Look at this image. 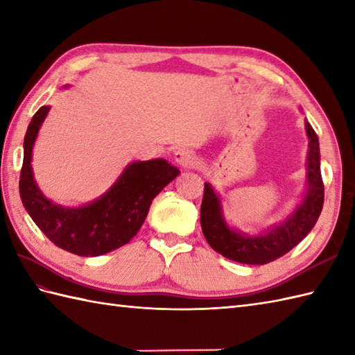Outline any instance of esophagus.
<instances>
[{
  "label": "esophagus",
  "mask_w": 355,
  "mask_h": 355,
  "mask_svg": "<svg viewBox=\"0 0 355 355\" xmlns=\"http://www.w3.org/2000/svg\"><path fill=\"white\" fill-rule=\"evenodd\" d=\"M175 159L179 165H182V167H188V165H193L196 164V156L193 155V152L187 150V148H180L175 153Z\"/></svg>",
  "instance_id": "obj_1"
}]
</instances>
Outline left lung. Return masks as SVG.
I'll return each mask as SVG.
<instances>
[{"label": "left lung", "mask_w": 355, "mask_h": 355, "mask_svg": "<svg viewBox=\"0 0 355 355\" xmlns=\"http://www.w3.org/2000/svg\"><path fill=\"white\" fill-rule=\"evenodd\" d=\"M309 135L306 156V193L302 203L281 225L261 235H246L231 230L222 214V205L211 184L205 182L200 207V225L209 246L232 261L243 264H267L286 255L302 241L316 225L324 207V182L320 175L319 139L310 123H305Z\"/></svg>", "instance_id": "1"}]
</instances>
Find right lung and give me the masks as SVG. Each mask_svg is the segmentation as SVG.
Here are the masks:
<instances>
[{"instance_id": "obj_1", "label": "right lung", "mask_w": 355, "mask_h": 355, "mask_svg": "<svg viewBox=\"0 0 355 355\" xmlns=\"http://www.w3.org/2000/svg\"><path fill=\"white\" fill-rule=\"evenodd\" d=\"M50 107L42 106L31 118L24 137L19 194L24 208L58 248L78 257H98L124 246L135 237L152 200L179 175L165 159L137 161L124 168L109 190L80 208L53 203L39 190L31 170V152Z\"/></svg>"}]
</instances>
